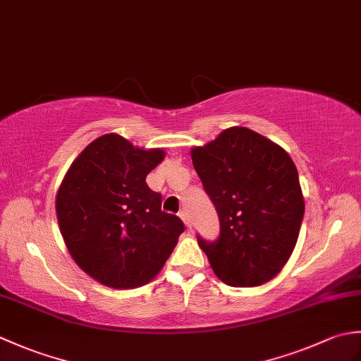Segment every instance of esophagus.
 Listing matches in <instances>:
<instances>
[{
    "mask_svg": "<svg viewBox=\"0 0 361 361\" xmlns=\"http://www.w3.org/2000/svg\"><path fill=\"white\" fill-rule=\"evenodd\" d=\"M180 217H181L183 221H185V225H186L188 228H190V225H192V220H190V216H189L188 209H181V211H180Z\"/></svg>",
    "mask_w": 361,
    "mask_h": 361,
    "instance_id": "esophagus-1",
    "label": "esophagus"
}]
</instances>
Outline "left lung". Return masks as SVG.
<instances>
[{
  "label": "left lung",
  "mask_w": 361,
  "mask_h": 361,
  "mask_svg": "<svg viewBox=\"0 0 361 361\" xmlns=\"http://www.w3.org/2000/svg\"><path fill=\"white\" fill-rule=\"evenodd\" d=\"M190 157L220 220L216 240L197 235L214 273L233 287L273 279L293 252L304 219L288 153L250 128L233 127Z\"/></svg>",
  "instance_id": "8db88e82"
}]
</instances>
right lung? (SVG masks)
I'll use <instances>...</instances> for the list:
<instances>
[{"label":"right lung","mask_w":361,"mask_h":361,"mask_svg":"<svg viewBox=\"0 0 361 361\" xmlns=\"http://www.w3.org/2000/svg\"><path fill=\"white\" fill-rule=\"evenodd\" d=\"M164 158L104 135L75 158L56 200L63 240L83 271L104 286L135 288L150 282L173 251L183 221L161 211V194L145 176Z\"/></svg>","instance_id":"add662e5"}]
</instances>
